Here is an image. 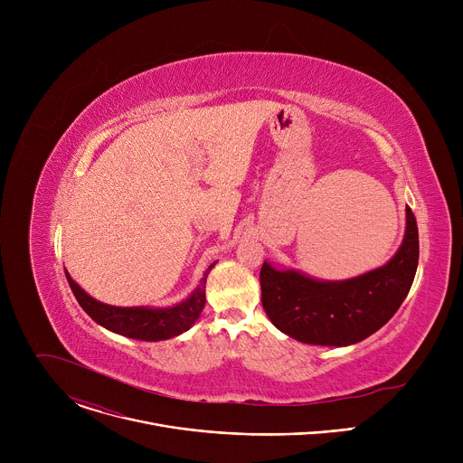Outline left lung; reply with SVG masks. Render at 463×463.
Segmentation results:
<instances>
[{
  "label": "left lung",
  "instance_id": "1",
  "mask_svg": "<svg viewBox=\"0 0 463 463\" xmlns=\"http://www.w3.org/2000/svg\"><path fill=\"white\" fill-rule=\"evenodd\" d=\"M420 258L418 225L407 207L403 241L384 266L348 280H318L263 261L261 306L269 320L295 341L350 346L383 327L407 298Z\"/></svg>",
  "mask_w": 463,
  "mask_h": 463
}]
</instances>
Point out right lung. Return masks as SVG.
<instances>
[{"mask_svg":"<svg viewBox=\"0 0 463 463\" xmlns=\"http://www.w3.org/2000/svg\"><path fill=\"white\" fill-rule=\"evenodd\" d=\"M216 266V261L211 263L209 269L203 273V279L184 300L168 307H152V306H109L99 302L91 295H88L73 279L65 271L71 291L82 309L102 327L109 329L113 334L137 339V341H166L172 337L181 335L186 329H190L195 320L200 318L205 307V284L211 269Z\"/></svg>","mask_w":463,"mask_h":463,"instance_id":"right-lung-1","label":"right lung"}]
</instances>
